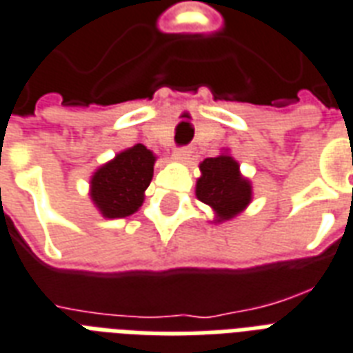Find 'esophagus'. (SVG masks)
Masks as SVG:
<instances>
[{
  "label": "esophagus",
  "instance_id": "obj_1",
  "mask_svg": "<svg viewBox=\"0 0 353 353\" xmlns=\"http://www.w3.org/2000/svg\"><path fill=\"white\" fill-rule=\"evenodd\" d=\"M192 153V148L190 146H179L174 150V157L176 159H188Z\"/></svg>",
  "mask_w": 353,
  "mask_h": 353
}]
</instances>
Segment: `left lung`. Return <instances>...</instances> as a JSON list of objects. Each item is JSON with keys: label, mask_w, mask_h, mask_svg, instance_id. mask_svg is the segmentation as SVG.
Wrapping results in <instances>:
<instances>
[{"label": "left lung", "mask_w": 353, "mask_h": 353, "mask_svg": "<svg viewBox=\"0 0 353 353\" xmlns=\"http://www.w3.org/2000/svg\"><path fill=\"white\" fill-rule=\"evenodd\" d=\"M201 177L196 183L198 200L212 207L220 220H230L248 205L252 187L239 174V163L230 155L205 159L200 165ZM219 220V222H220Z\"/></svg>", "instance_id": "8db88e82"}]
</instances>
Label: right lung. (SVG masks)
<instances>
[{
	"mask_svg": "<svg viewBox=\"0 0 353 353\" xmlns=\"http://www.w3.org/2000/svg\"><path fill=\"white\" fill-rule=\"evenodd\" d=\"M153 153L142 144L118 153L92 176L90 198L107 219H123L139 211L153 177Z\"/></svg>",
	"mask_w": 353,
	"mask_h": 353,
	"instance_id": "1",
	"label": "right lung"
}]
</instances>
